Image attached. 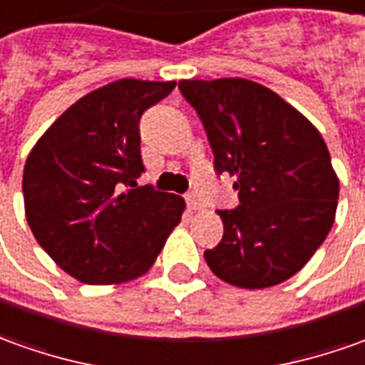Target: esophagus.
<instances>
[{"label":"esophagus","instance_id":"esophagus-1","mask_svg":"<svg viewBox=\"0 0 365 365\" xmlns=\"http://www.w3.org/2000/svg\"><path fill=\"white\" fill-rule=\"evenodd\" d=\"M187 207L190 212H197V210H200L202 208V205H200V200H198L197 197H192V195H188L187 197Z\"/></svg>","mask_w":365,"mask_h":365}]
</instances>
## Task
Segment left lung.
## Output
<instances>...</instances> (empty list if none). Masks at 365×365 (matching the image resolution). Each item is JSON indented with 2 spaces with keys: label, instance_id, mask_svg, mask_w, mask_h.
Instances as JSON below:
<instances>
[{
  "label": "left lung",
  "instance_id": "1",
  "mask_svg": "<svg viewBox=\"0 0 365 365\" xmlns=\"http://www.w3.org/2000/svg\"><path fill=\"white\" fill-rule=\"evenodd\" d=\"M215 153V170L236 177L240 205L218 210L225 235L205 252L225 282L258 290L292 278L330 232L340 180L320 130L260 83L182 79Z\"/></svg>",
  "mask_w": 365,
  "mask_h": 365
}]
</instances>
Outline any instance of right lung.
Instances as JSON below:
<instances>
[{"label":"right lung","instance_id":"obj_1","mask_svg":"<svg viewBox=\"0 0 365 365\" xmlns=\"http://www.w3.org/2000/svg\"><path fill=\"white\" fill-rule=\"evenodd\" d=\"M175 81L119 79L87 93L35 143L24 202L35 240L83 284H120L155 264L185 198L138 187L139 120ZM133 186V189H127Z\"/></svg>","mask_w":365,"mask_h":365}]
</instances>
